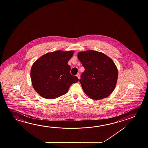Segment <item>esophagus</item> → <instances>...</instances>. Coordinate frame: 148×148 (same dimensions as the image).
<instances>
[{
    "instance_id": "1",
    "label": "esophagus",
    "mask_w": 148,
    "mask_h": 148,
    "mask_svg": "<svg viewBox=\"0 0 148 148\" xmlns=\"http://www.w3.org/2000/svg\"><path fill=\"white\" fill-rule=\"evenodd\" d=\"M76 76H77V77L78 78V79H80V74H79V73H78L77 74V75H76Z\"/></svg>"
}]
</instances>
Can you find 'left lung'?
<instances>
[{
	"label": "left lung",
	"mask_w": 148,
	"mask_h": 148,
	"mask_svg": "<svg viewBox=\"0 0 148 148\" xmlns=\"http://www.w3.org/2000/svg\"><path fill=\"white\" fill-rule=\"evenodd\" d=\"M77 57L85 68L79 82L86 95L95 100L110 95L116 86L118 74L112 59L92 50L79 52Z\"/></svg>",
	"instance_id": "left-lung-1"
}]
</instances>
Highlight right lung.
Here are the masks:
<instances>
[{
  "mask_svg": "<svg viewBox=\"0 0 148 148\" xmlns=\"http://www.w3.org/2000/svg\"><path fill=\"white\" fill-rule=\"evenodd\" d=\"M73 51H57L39 58L32 66L30 76L34 90L42 97L54 99L66 94L78 78L71 74L69 60Z\"/></svg>",
  "mask_w": 148,
  "mask_h": 148,
  "instance_id": "add662e5",
  "label": "right lung"
}]
</instances>
